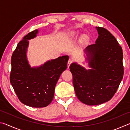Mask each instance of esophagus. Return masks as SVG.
Returning <instances> with one entry per match:
<instances>
[{
  "mask_svg": "<svg viewBox=\"0 0 130 130\" xmlns=\"http://www.w3.org/2000/svg\"><path fill=\"white\" fill-rule=\"evenodd\" d=\"M72 62H73V60H72V59H69V60H68V68H69L70 65L72 64Z\"/></svg>",
  "mask_w": 130,
  "mask_h": 130,
  "instance_id": "34e87169",
  "label": "esophagus"
}]
</instances>
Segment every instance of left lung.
<instances>
[{"label": "left lung", "instance_id": "8db88e82", "mask_svg": "<svg viewBox=\"0 0 130 130\" xmlns=\"http://www.w3.org/2000/svg\"><path fill=\"white\" fill-rule=\"evenodd\" d=\"M97 30L99 37L96 43L87 47L89 65L92 69L87 70L76 63L69 67L77 97L89 105L111 100L124 74L122 47L109 31L102 27Z\"/></svg>", "mask_w": 130, "mask_h": 130}]
</instances>
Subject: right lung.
<instances>
[{
  "label": "right lung",
  "mask_w": 130,
  "mask_h": 130,
  "mask_svg": "<svg viewBox=\"0 0 130 130\" xmlns=\"http://www.w3.org/2000/svg\"><path fill=\"white\" fill-rule=\"evenodd\" d=\"M35 30L23 37L11 57L10 80L19 100L28 106H47L54 98L55 87L63 71L67 69L69 57L64 56L47 61L43 65L31 68L26 59L28 39L34 38Z\"/></svg>",
  "instance_id": "add662e5"
}]
</instances>
